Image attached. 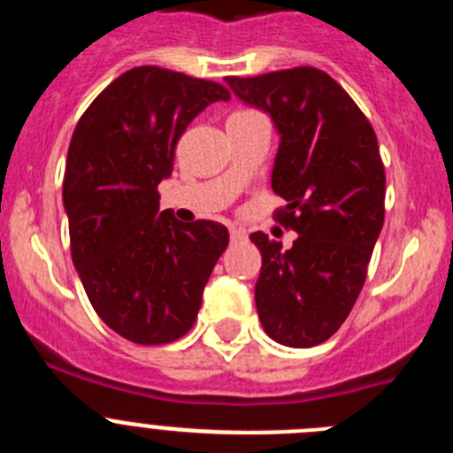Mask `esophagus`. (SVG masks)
Wrapping results in <instances>:
<instances>
[{
    "label": "esophagus",
    "instance_id": "34e87169",
    "mask_svg": "<svg viewBox=\"0 0 453 453\" xmlns=\"http://www.w3.org/2000/svg\"><path fill=\"white\" fill-rule=\"evenodd\" d=\"M245 229H238V226H234V229H231V240H242L245 238Z\"/></svg>",
    "mask_w": 453,
    "mask_h": 453
}]
</instances>
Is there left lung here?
I'll use <instances>...</instances> for the list:
<instances>
[{"instance_id":"8db88e82","label":"left lung","mask_w":453,"mask_h":453,"mask_svg":"<svg viewBox=\"0 0 453 453\" xmlns=\"http://www.w3.org/2000/svg\"><path fill=\"white\" fill-rule=\"evenodd\" d=\"M250 106L272 115L281 134L272 190L286 199L276 222L297 231L283 251L251 234L263 256L256 308L263 329L286 347L329 340L351 313L386 215V170L370 119L318 67L226 77Z\"/></svg>"}]
</instances>
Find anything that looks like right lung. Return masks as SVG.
I'll return each instance as SVG.
<instances>
[{
	"mask_svg": "<svg viewBox=\"0 0 453 453\" xmlns=\"http://www.w3.org/2000/svg\"><path fill=\"white\" fill-rule=\"evenodd\" d=\"M226 99L222 83L140 65L104 88L72 134L63 179L72 263L95 313L135 345H167L192 329L229 245L224 224L158 213L179 138Z\"/></svg>",
	"mask_w": 453,
	"mask_h": 453,
	"instance_id": "right-lung-1",
	"label": "right lung"
}]
</instances>
